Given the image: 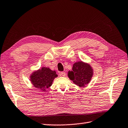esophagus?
<instances>
[{
	"label": "esophagus",
	"mask_w": 128,
	"mask_h": 128,
	"mask_svg": "<svg viewBox=\"0 0 128 128\" xmlns=\"http://www.w3.org/2000/svg\"><path fill=\"white\" fill-rule=\"evenodd\" d=\"M60 75H61V76L64 77V76H66V73H65L64 72H61L60 73Z\"/></svg>",
	"instance_id": "1"
}]
</instances>
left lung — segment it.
I'll return each instance as SVG.
<instances>
[{"mask_svg": "<svg viewBox=\"0 0 128 128\" xmlns=\"http://www.w3.org/2000/svg\"><path fill=\"white\" fill-rule=\"evenodd\" d=\"M93 72L89 64L79 61L74 64L72 70L68 72V76L74 84L82 87L90 83L93 76Z\"/></svg>", "mask_w": 128, "mask_h": 128, "instance_id": "1", "label": "left lung"}]
</instances>
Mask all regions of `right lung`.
Listing matches in <instances>:
<instances>
[{"label":"right lung","instance_id":"obj_1","mask_svg":"<svg viewBox=\"0 0 128 128\" xmlns=\"http://www.w3.org/2000/svg\"><path fill=\"white\" fill-rule=\"evenodd\" d=\"M58 77L56 71L49 68L42 67L34 71L30 74V82L36 88L46 92L48 88L51 86L54 79Z\"/></svg>","mask_w":128,"mask_h":128}]
</instances>
